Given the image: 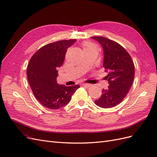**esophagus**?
I'll return each mask as SVG.
<instances>
[{
  "mask_svg": "<svg viewBox=\"0 0 157 157\" xmlns=\"http://www.w3.org/2000/svg\"><path fill=\"white\" fill-rule=\"evenodd\" d=\"M83 85V86H86V87H90V86H92V84H86V83H85V84H82Z\"/></svg>",
  "mask_w": 157,
  "mask_h": 157,
  "instance_id": "obj_1",
  "label": "esophagus"
}]
</instances>
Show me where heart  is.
<instances>
[{
  "label": "heart",
  "instance_id": "b5f03b06",
  "mask_svg": "<svg viewBox=\"0 0 157 157\" xmlns=\"http://www.w3.org/2000/svg\"><path fill=\"white\" fill-rule=\"evenodd\" d=\"M93 46H95L93 43H92L90 41H85L83 42V47H84V48H90V47H92Z\"/></svg>",
  "mask_w": 157,
  "mask_h": 157
}]
</instances>
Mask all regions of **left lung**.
<instances>
[{"label": "left lung", "instance_id": "left-lung-1", "mask_svg": "<svg viewBox=\"0 0 157 157\" xmlns=\"http://www.w3.org/2000/svg\"><path fill=\"white\" fill-rule=\"evenodd\" d=\"M92 38L103 47V67L109 72L105 77L109 88L103 89L101 97L94 102L100 107L111 108L119 104L129 92L134 78V64L128 52L117 42L103 36Z\"/></svg>", "mask_w": 157, "mask_h": 157}]
</instances>
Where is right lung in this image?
Returning <instances> with one entry per match:
<instances>
[{
	"mask_svg": "<svg viewBox=\"0 0 157 157\" xmlns=\"http://www.w3.org/2000/svg\"><path fill=\"white\" fill-rule=\"evenodd\" d=\"M75 39L63 40L41 47L33 54L27 65V75L33 94L42 105L58 109L70 101L80 86H66L57 83L58 67L63 63L67 48Z\"/></svg>",
	"mask_w": 157,
	"mask_h": 157,
	"instance_id": "1",
	"label": "right lung"
}]
</instances>
